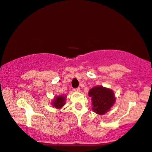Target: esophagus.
I'll use <instances>...</instances> for the list:
<instances>
[{"label": "esophagus", "instance_id": "34e87169", "mask_svg": "<svg viewBox=\"0 0 152 152\" xmlns=\"http://www.w3.org/2000/svg\"><path fill=\"white\" fill-rule=\"evenodd\" d=\"M74 91H76V92H80V88H76V89H74Z\"/></svg>", "mask_w": 152, "mask_h": 152}]
</instances>
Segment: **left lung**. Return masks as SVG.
Listing matches in <instances>:
<instances>
[{"instance_id": "8db88e82", "label": "left lung", "mask_w": 152, "mask_h": 152, "mask_svg": "<svg viewBox=\"0 0 152 152\" xmlns=\"http://www.w3.org/2000/svg\"><path fill=\"white\" fill-rule=\"evenodd\" d=\"M88 95L91 98L92 110L99 115L106 114L115 102L114 91L102 86L93 87Z\"/></svg>"}]
</instances>
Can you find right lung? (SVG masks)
<instances>
[{
	"instance_id": "1",
	"label": "right lung",
	"mask_w": 152,
	"mask_h": 152,
	"mask_svg": "<svg viewBox=\"0 0 152 152\" xmlns=\"http://www.w3.org/2000/svg\"><path fill=\"white\" fill-rule=\"evenodd\" d=\"M66 95H60L58 96H55L53 101L51 102V104L53 107L57 109L62 108L64 104H66Z\"/></svg>"
}]
</instances>
